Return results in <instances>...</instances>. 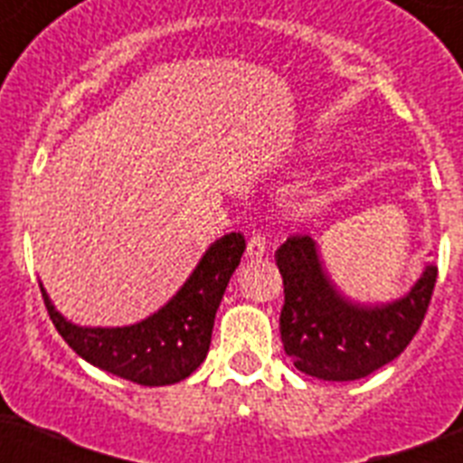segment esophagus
Masks as SVG:
<instances>
[{
	"label": "esophagus",
	"mask_w": 463,
	"mask_h": 463,
	"mask_svg": "<svg viewBox=\"0 0 463 463\" xmlns=\"http://www.w3.org/2000/svg\"><path fill=\"white\" fill-rule=\"evenodd\" d=\"M264 252H267V239H264V234H252L248 239V257L257 260V257H264Z\"/></svg>",
	"instance_id": "esophagus-1"
}]
</instances>
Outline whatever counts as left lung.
<instances>
[{
	"label": "left lung",
	"mask_w": 463,
	"mask_h": 463,
	"mask_svg": "<svg viewBox=\"0 0 463 463\" xmlns=\"http://www.w3.org/2000/svg\"><path fill=\"white\" fill-rule=\"evenodd\" d=\"M276 264L285 289L282 347L301 373L334 383L366 378L399 357L422 325L439 278V269L427 267L403 298L364 308L331 288L310 236H289Z\"/></svg>",
	"instance_id": "obj_1"
}]
</instances>
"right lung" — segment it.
<instances>
[{"label": "right lung", "instance_id": "add662e5", "mask_svg": "<svg viewBox=\"0 0 463 463\" xmlns=\"http://www.w3.org/2000/svg\"><path fill=\"white\" fill-rule=\"evenodd\" d=\"M243 250V234H227L213 243L181 292L148 320L132 326H76L57 313L43 288L41 297L60 336L85 362L146 387L174 384L206 359L215 313Z\"/></svg>", "mask_w": 463, "mask_h": 463}]
</instances>
